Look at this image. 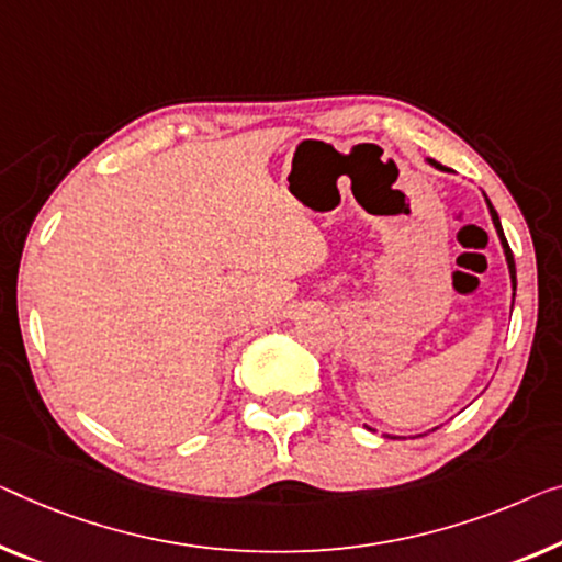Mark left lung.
<instances>
[{"instance_id":"left-lung-1","label":"left lung","mask_w":562,"mask_h":562,"mask_svg":"<svg viewBox=\"0 0 562 562\" xmlns=\"http://www.w3.org/2000/svg\"><path fill=\"white\" fill-rule=\"evenodd\" d=\"M426 164L434 166V169H439V171H451V169H447V166H441V164L434 161V158H426ZM484 201H487V209H490L492 224H495V229H497V237H499V245H502V252H505V259H507L509 280H513V303H515V290H517V270H515V257H513V249H509V245H507V239H505V232H502V224H499V216H497V212H495V206H492V201L487 199V194H484ZM386 437H389V439H398V437H391V434H386Z\"/></svg>"}]
</instances>
